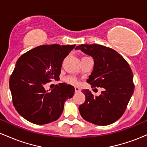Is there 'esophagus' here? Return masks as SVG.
<instances>
[{
	"mask_svg": "<svg viewBox=\"0 0 147 147\" xmlns=\"http://www.w3.org/2000/svg\"><path fill=\"white\" fill-rule=\"evenodd\" d=\"M75 91H76V92H79L80 91V88H79L78 87H75Z\"/></svg>",
	"mask_w": 147,
	"mask_h": 147,
	"instance_id": "34e87169",
	"label": "esophagus"
}]
</instances>
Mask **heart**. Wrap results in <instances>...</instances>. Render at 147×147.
Returning a JSON list of instances; mask_svg holds the SVG:
<instances>
[{"label": "heart", "mask_w": 147, "mask_h": 147, "mask_svg": "<svg viewBox=\"0 0 147 147\" xmlns=\"http://www.w3.org/2000/svg\"><path fill=\"white\" fill-rule=\"evenodd\" d=\"M85 58H87V57H82V59H85ZM81 59V60H82ZM67 80H68V81L69 82H71V83H73V84H76V83H77V81L76 80H75V79H74V78H68L67 79Z\"/></svg>", "instance_id": "obj_1"}]
</instances>
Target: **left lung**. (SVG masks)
<instances>
[{
    "instance_id": "1",
    "label": "left lung",
    "mask_w": 147,
    "mask_h": 147,
    "mask_svg": "<svg viewBox=\"0 0 147 147\" xmlns=\"http://www.w3.org/2000/svg\"><path fill=\"white\" fill-rule=\"evenodd\" d=\"M94 59L87 82L104 89L98 96L83 90L85 100L79 106L82 118L98 126H107L123 115L134 92L133 75L128 62L116 51L98 44H81L76 48Z\"/></svg>"
}]
</instances>
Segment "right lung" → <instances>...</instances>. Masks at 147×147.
<instances>
[{"label":"right lung","mask_w":147,"mask_h":147,"mask_svg":"<svg viewBox=\"0 0 147 147\" xmlns=\"http://www.w3.org/2000/svg\"><path fill=\"white\" fill-rule=\"evenodd\" d=\"M76 45L39 46L18 59L9 78L13 105L21 116L35 124L55 121L64 110L65 100L74 94L71 85L59 83L51 92L44 85L58 80L62 62Z\"/></svg>","instance_id":"right-lung-1"}]
</instances>
